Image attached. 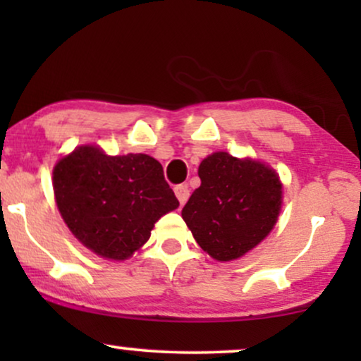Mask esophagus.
Wrapping results in <instances>:
<instances>
[{
    "mask_svg": "<svg viewBox=\"0 0 361 361\" xmlns=\"http://www.w3.org/2000/svg\"><path fill=\"white\" fill-rule=\"evenodd\" d=\"M174 192H176V197L179 199L180 205H184L187 200H189V195H190V190L189 187H187L185 184H180V185H176L174 187Z\"/></svg>",
    "mask_w": 361,
    "mask_h": 361,
    "instance_id": "34e87169",
    "label": "esophagus"
}]
</instances>
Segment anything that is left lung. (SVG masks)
<instances>
[{"mask_svg": "<svg viewBox=\"0 0 361 361\" xmlns=\"http://www.w3.org/2000/svg\"><path fill=\"white\" fill-rule=\"evenodd\" d=\"M199 177L202 184L182 209V219L212 258H240L273 230L283 195L273 169L214 152L200 162Z\"/></svg>", "mask_w": 361, "mask_h": 361, "instance_id": "8db88e82", "label": "left lung"}]
</instances>
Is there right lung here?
Returning a JSON list of instances; mask_svg holds the SVG:
<instances>
[{"label": "right lung", "instance_id": "right-lung-1", "mask_svg": "<svg viewBox=\"0 0 361 361\" xmlns=\"http://www.w3.org/2000/svg\"><path fill=\"white\" fill-rule=\"evenodd\" d=\"M54 194L75 238L108 259H126L179 207L162 166L147 154L106 156L80 146L54 167Z\"/></svg>", "mask_w": 361, "mask_h": 361}]
</instances>
